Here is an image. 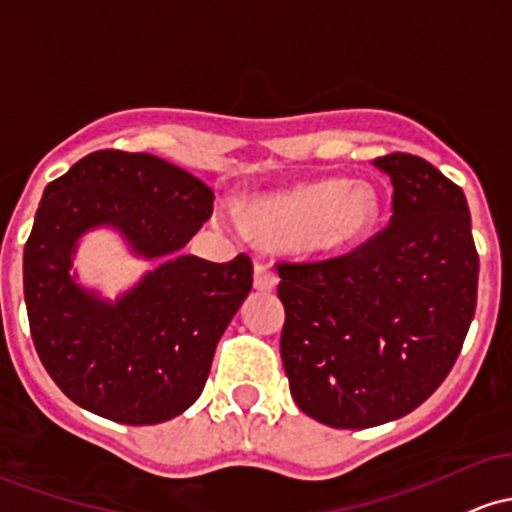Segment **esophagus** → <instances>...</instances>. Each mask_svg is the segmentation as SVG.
Instances as JSON below:
<instances>
[{"label":"esophagus","instance_id":"1","mask_svg":"<svg viewBox=\"0 0 512 512\" xmlns=\"http://www.w3.org/2000/svg\"><path fill=\"white\" fill-rule=\"evenodd\" d=\"M277 274H274V269L267 265V262H257L255 265V289L260 291H272L274 286H277Z\"/></svg>","mask_w":512,"mask_h":512}]
</instances>
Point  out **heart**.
I'll list each match as a JSON object with an SVG mask.
<instances>
[{
  "mask_svg": "<svg viewBox=\"0 0 512 512\" xmlns=\"http://www.w3.org/2000/svg\"><path fill=\"white\" fill-rule=\"evenodd\" d=\"M379 213L381 199L372 184L328 177L260 196L247 209V221L265 243L299 245L301 250L330 255L369 235ZM223 221H230V216H223Z\"/></svg>",
  "mask_w": 512,
  "mask_h": 512,
  "instance_id": "b5f03b06",
  "label": "heart"
}]
</instances>
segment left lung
I'll list each match as a JSON object with an SVG mask.
<instances>
[{
	"label": "left lung",
	"mask_w": 512,
	"mask_h": 512,
	"mask_svg": "<svg viewBox=\"0 0 512 512\" xmlns=\"http://www.w3.org/2000/svg\"><path fill=\"white\" fill-rule=\"evenodd\" d=\"M374 165L393 184L389 226L340 257L277 265L291 396L342 430L403 418L432 396L476 311L479 255L462 189L418 155Z\"/></svg>",
	"instance_id": "obj_1"
}]
</instances>
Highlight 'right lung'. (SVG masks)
Instances as JSON below:
<instances>
[{"label": "right lung", "mask_w": 512, "mask_h": 512, "mask_svg": "<svg viewBox=\"0 0 512 512\" xmlns=\"http://www.w3.org/2000/svg\"><path fill=\"white\" fill-rule=\"evenodd\" d=\"M213 213L201 179L148 153L97 150L50 182L24 247L38 357L70 401L126 425H157L201 396L213 352L252 289V260L182 255ZM109 225L161 265L114 304L71 279L87 229Z\"/></svg>", "instance_id": "right-lung-1"}]
</instances>
